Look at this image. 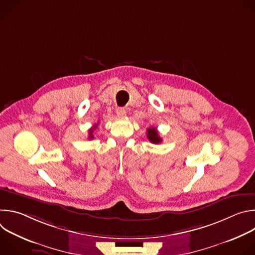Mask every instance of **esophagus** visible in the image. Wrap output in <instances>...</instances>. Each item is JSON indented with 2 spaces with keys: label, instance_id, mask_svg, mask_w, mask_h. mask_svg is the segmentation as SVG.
<instances>
[{
  "label": "esophagus",
  "instance_id": "obj_1",
  "mask_svg": "<svg viewBox=\"0 0 255 255\" xmlns=\"http://www.w3.org/2000/svg\"><path fill=\"white\" fill-rule=\"evenodd\" d=\"M116 113H117L118 117H124L126 115V110L124 108H118Z\"/></svg>",
  "mask_w": 255,
  "mask_h": 255
}]
</instances>
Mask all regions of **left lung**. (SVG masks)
<instances>
[{"instance_id": "1", "label": "left lung", "mask_w": 255, "mask_h": 255, "mask_svg": "<svg viewBox=\"0 0 255 255\" xmlns=\"http://www.w3.org/2000/svg\"><path fill=\"white\" fill-rule=\"evenodd\" d=\"M147 138L149 139V141L151 143H154V144H158L162 141V139L158 135L156 128H148L147 129Z\"/></svg>"}]
</instances>
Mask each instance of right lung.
I'll list each match as a JSON object with an SVG mask.
<instances>
[{"mask_svg": "<svg viewBox=\"0 0 255 255\" xmlns=\"http://www.w3.org/2000/svg\"><path fill=\"white\" fill-rule=\"evenodd\" d=\"M97 126H98V124H96V125H94V127L93 128H91L90 130H89V138L90 139H93L94 138V135H93V132H94V130L97 128Z\"/></svg>", "mask_w": 255, "mask_h": 255, "instance_id": "1", "label": "right lung"}]
</instances>
